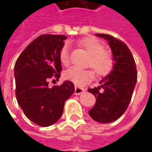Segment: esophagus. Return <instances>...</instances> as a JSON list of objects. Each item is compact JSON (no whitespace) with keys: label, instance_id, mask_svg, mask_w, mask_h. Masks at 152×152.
<instances>
[{"label":"esophagus","instance_id":"34e87169","mask_svg":"<svg viewBox=\"0 0 152 152\" xmlns=\"http://www.w3.org/2000/svg\"><path fill=\"white\" fill-rule=\"evenodd\" d=\"M84 91H85V89H83V88H80V87H78V86L75 87V94H80Z\"/></svg>","mask_w":152,"mask_h":152}]
</instances>
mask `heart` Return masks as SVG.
I'll list each match as a JSON object with an SVG mask.
<instances>
[{"label":"heart","instance_id":"1","mask_svg":"<svg viewBox=\"0 0 152 152\" xmlns=\"http://www.w3.org/2000/svg\"><path fill=\"white\" fill-rule=\"evenodd\" d=\"M79 45L89 54L88 65L91 66L97 76H102L108 74L113 66V58L108 51L104 50V47L95 38H85L80 40ZM59 58L63 65L67 66L70 63V48L65 44L60 50ZM66 79L72 81L76 86H84L93 78L92 71L89 69H80L72 66L64 73Z\"/></svg>","mask_w":152,"mask_h":152}]
</instances>
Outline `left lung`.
<instances>
[{"mask_svg":"<svg viewBox=\"0 0 152 152\" xmlns=\"http://www.w3.org/2000/svg\"><path fill=\"white\" fill-rule=\"evenodd\" d=\"M95 36L108 42L114 63L112 71L100 80L99 86L88 89L96 98L89 115L97 122L106 124L116 121L127 109L137 83V68L125 44L110 35Z\"/></svg>","mask_w":152,"mask_h":152,"instance_id":"8db88e82","label":"left lung"}]
</instances>
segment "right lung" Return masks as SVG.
Wrapping results in <instances>:
<instances>
[{
    "label": "right lung",
    "instance_id": "add662e5",
    "mask_svg": "<svg viewBox=\"0 0 152 152\" xmlns=\"http://www.w3.org/2000/svg\"><path fill=\"white\" fill-rule=\"evenodd\" d=\"M66 36L46 34L35 39L16 61L14 69L16 99L25 115L35 124L46 127L59 120L63 107L75 91L65 80L59 86H49L48 80L60 77L59 53Z\"/></svg>",
    "mask_w": 152,
    "mask_h": 152
}]
</instances>
